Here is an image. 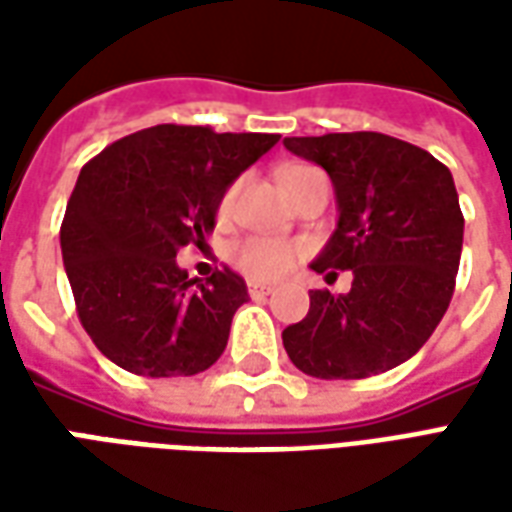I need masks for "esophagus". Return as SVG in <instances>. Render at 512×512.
<instances>
[{"label": "esophagus", "instance_id": "1", "mask_svg": "<svg viewBox=\"0 0 512 512\" xmlns=\"http://www.w3.org/2000/svg\"><path fill=\"white\" fill-rule=\"evenodd\" d=\"M246 290H249L252 299H260V296H268L274 288H271V285H263V282H246Z\"/></svg>", "mask_w": 512, "mask_h": 512}]
</instances>
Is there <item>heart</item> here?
Instances as JSON below:
<instances>
[{
	"label": "heart",
	"instance_id": "heart-1",
	"mask_svg": "<svg viewBox=\"0 0 512 512\" xmlns=\"http://www.w3.org/2000/svg\"><path fill=\"white\" fill-rule=\"evenodd\" d=\"M312 172V167H288L282 169L279 175V183L288 194L293 189V183ZM241 186H244V178H235L227 189L222 191L219 197V205H216V216L219 222H230L235 213V202H238V194H241ZM299 257V246L290 244V241H282V238H246L233 249V263L235 268L249 279H277L279 274H285L293 260Z\"/></svg>",
	"mask_w": 512,
	"mask_h": 512
}]
</instances>
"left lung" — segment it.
<instances>
[{
    "instance_id": "left-lung-1",
    "label": "left lung",
    "mask_w": 512,
    "mask_h": 512,
    "mask_svg": "<svg viewBox=\"0 0 512 512\" xmlns=\"http://www.w3.org/2000/svg\"><path fill=\"white\" fill-rule=\"evenodd\" d=\"M285 147L329 172L337 230L312 271L348 293L310 290L307 318L282 332L290 362L312 378H367L403 365L450 307L463 213L450 169L428 150L376 134L288 136Z\"/></svg>"
}]
</instances>
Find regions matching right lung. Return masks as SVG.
I'll use <instances>...</instances> for the list:
<instances>
[{"label": "right lung", "instance_id": "obj_1", "mask_svg": "<svg viewBox=\"0 0 512 512\" xmlns=\"http://www.w3.org/2000/svg\"><path fill=\"white\" fill-rule=\"evenodd\" d=\"M277 142L164 123L84 164L60 227L62 263L84 332L106 359L169 378L197 376L224 354L246 282L230 268L197 282L175 257L205 244L222 191Z\"/></svg>", "mask_w": 512, "mask_h": 512}]
</instances>
